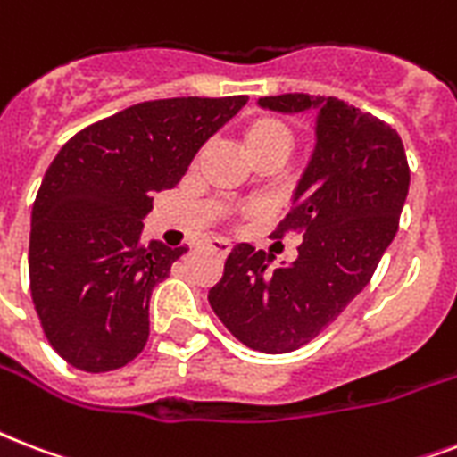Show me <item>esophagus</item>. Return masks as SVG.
<instances>
[{
  "mask_svg": "<svg viewBox=\"0 0 457 457\" xmlns=\"http://www.w3.org/2000/svg\"><path fill=\"white\" fill-rule=\"evenodd\" d=\"M229 249H232V244H229L228 239H211V242H208V251H213L215 256L225 258L229 253Z\"/></svg>",
  "mask_w": 457,
  "mask_h": 457,
  "instance_id": "esophagus-1",
  "label": "esophagus"
}]
</instances>
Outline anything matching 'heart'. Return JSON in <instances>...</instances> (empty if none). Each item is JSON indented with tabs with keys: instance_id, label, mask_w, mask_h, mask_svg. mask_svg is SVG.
<instances>
[{
	"instance_id": "b5f03b06",
	"label": "heart",
	"mask_w": 457,
	"mask_h": 457,
	"mask_svg": "<svg viewBox=\"0 0 457 457\" xmlns=\"http://www.w3.org/2000/svg\"><path fill=\"white\" fill-rule=\"evenodd\" d=\"M294 145V132L287 120L278 116L253 118L242 130V146L246 156L256 158L261 154L282 152L289 154Z\"/></svg>"
}]
</instances>
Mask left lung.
Instances as JSON below:
<instances>
[{"instance_id":"8db88e82","label":"left lung","mask_w":457,"mask_h":457,"mask_svg":"<svg viewBox=\"0 0 457 457\" xmlns=\"http://www.w3.org/2000/svg\"><path fill=\"white\" fill-rule=\"evenodd\" d=\"M279 113L318 111L315 149L272 232L301 229L299 258L270 270L272 256L237 244L208 292L220 322L261 353H289L315 339L368 287L403 211L411 170L398 132L337 96H261Z\"/></svg>"}]
</instances>
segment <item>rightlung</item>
<instances>
[{"instance_id": "add662e5", "label": "right lung", "mask_w": 457, "mask_h": 457, "mask_svg": "<svg viewBox=\"0 0 457 457\" xmlns=\"http://www.w3.org/2000/svg\"><path fill=\"white\" fill-rule=\"evenodd\" d=\"M249 96L135 104L71 137L32 204L30 294L52 348L85 372L135 361L149 299L187 246L142 242L154 194L172 189Z\"/></svg>"}]
</instances>
